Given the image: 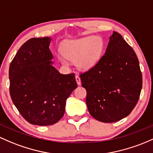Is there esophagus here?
I'll return each mask as SVG.
<instances>
[{
    "label": "esophagus",
    "mask_w": 153,
    "mask_h": 153,
    "mask_svg": "<svg viewBox=\"0 0 153 153\" xmlns=\"http://www.w3.org/2000/svg\"><path fill=\"white\" fill-rule=\"evenodd\" d=\"M75 80H76V82L77 83H78V85H80V83H81V80H80V78L78 75H76L75 76Z\"/></svg>",
    "instance_id": "obj_1"
}]
</instances>
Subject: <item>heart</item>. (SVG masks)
<instances>
[{"instance_id": "b5f03b06", "label": "heart", "mask_w": 153, "mask_h": 153, "mask_svg": "<svg viewBox=\"0 0 153 153\" xmlns=\"http://www.w3.org/2000/svg\"><path fill=\"white\" fill-rule=\"evenodd\" d=\"M103 41L91 36L75 40H67L60 46L62 56L59 57L62 65H68V60L75 62L80 70H89L97 64L103 51Z\"/></svg>"}]
</instances>
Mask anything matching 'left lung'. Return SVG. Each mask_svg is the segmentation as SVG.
<instances>
[{"mask_svg": "<svg viewBox=\"0 0 153 153\" xmlns=\"http://www.w3.org/2000/svg\"><path fill=\"white\" fill-rule=\"evenodd\" d=\"M92 117L113 123L128 116L138 102L142 75L137 54L117 32L110 36L105 54L80 75Z\"/></svg>", "mask_w": 153, "mask_h": 153, "instance_id": "obj_1", "label": "left lung"}]
</instances>
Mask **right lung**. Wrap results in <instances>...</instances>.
<instances>
[{"label":"right lung","instance_id":"obj_1","mask_svg":"<svg viewBox=\"0 0 153 153\" xmlns=\"http://www.w3.org/2000/svg\"><path fill=\"white\" fill-rule=\"evenodd\" d=\"M51 40H28L9 66L11 100L22 116L33 125L57 123L65 114L67 99L78 86L75 74L63 75L53 66Z\"/></svg>","mask_w":153,"mask_h":153}]
</instances>
